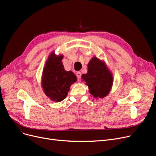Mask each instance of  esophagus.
<instances>
[{"label":"esophagus","mask_w":156,"mask_h":156,"mask_svg":"<svg viewBox=\"0 0 156 156\" xmlns=\"http://www.w3.org/2000/svg\"><path fill=\"white\" fill-rule=\"evenodd\" d=\"M76 76H77L78 78H80L81 76H82V73H81V72H77L76 73Z\"/></svg>","instance_id":"1"}]
</instances>
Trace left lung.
Here are the masks:
<instances>
[{
    "label": "left lung",
    "instance_id": "8db88e82",
    "mask_svg": "<svg viewBox=\"0 0 156 156\" xmlns=\"http://www.w3.org/2000/svg\"><path fill=\"white\" fill-rule=\"evenodd\" d=\"M87 67V73L82 74V79L89 87L90 94L96 99L107 96L112 90L113 76L106 62L94 56Z\"/></svg>",
    "mask_w": 156,
    "mask_h": 156
}]
</instances>
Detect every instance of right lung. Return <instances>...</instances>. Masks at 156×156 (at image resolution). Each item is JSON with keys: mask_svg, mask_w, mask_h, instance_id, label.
Listing matches in <instances>:
<instances>
[{"mask_svg": "<svg viewBox=\"0 0 156 156\" xmlns=\"http://www.w3.org/2000/svg\"><path fill=\"white\" fill-rule=\"evenodd\" d=\"M64 56L52 51L47 58L43 70L41 86L47 97L54 102L64 100L72 84L77 81L75 74L67 71L62 62Z\"/></svg>", "mask_w": 156, "mask_h": 156, "instance_id": "right-lung-1", "label": "right lung"}]
</instances>
